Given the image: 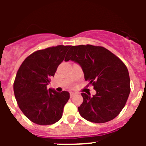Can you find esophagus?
Returning a JSON list of instances; mask_svg holds the SVG:
<instances>
[{
  "label": "esophagus",
  "mask_w": 146,
  "mask_h": 146,
  "mask_svg": "<svg viewBox=\"0 0 146 146\" xmlns=\"http://www.w3.org/2000/svg\"><path fill=\"white\" fill-rule=\"evenodd\" d=\"M74 95H75V93H74V92H70V97H71V98L73 97V96H74Z\"/></svg>",
  "instance_id": "34e87169"
}]
</instances>
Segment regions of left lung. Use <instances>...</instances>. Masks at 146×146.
Segmentation results:
<instances>
[{"instance_id":"obj_1","label":"left lung","mask_w":146,"mask_h":146,"mask_svg":"<svg viewBox=\"0 0 146 146\" xmlns=\"http://www.w3.org/2000/svg\"><path fill=\"white\" fill-rule=\"evenodd\" d=\"M79 64L86 80L94 86L96 94L82 93L83 102L78 107L81 116L94 123H105L121 113L130 93L128 69L117 56L103 47L71 46L65 61Z\"/></svg>"}]
</instances>
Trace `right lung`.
Here are the masks:
<instances>
[{"instance_id":"1","label":"right lung","mask_w":146,"mask_h":146,"mask_svg":"<svg viewBox=\"0 0 146 146\" xmlns=\"http://www.w3.org/2000/svg\"><path fill=\"white\" fill-rule=\"evenodd\" d=\"M70 46L58 45L30 55L18 69L14 92L19 108L32 122L50 125L61 118L69 99L68 91L47 88Z\"/></svg>"}]
</instances>
